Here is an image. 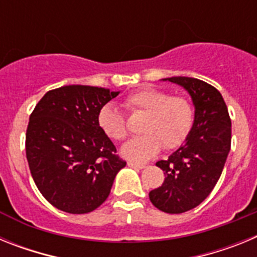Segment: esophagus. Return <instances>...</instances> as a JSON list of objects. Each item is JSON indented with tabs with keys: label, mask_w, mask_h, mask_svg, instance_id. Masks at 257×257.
<instances>
[{
	"label": "esophagus",
	"mask_w": 257,
	"mask_h": 257,
	"mask_svg": "<svg viewBox=\"0 0 257 257\" xmlns=\"http://www.w3.org/2000/svg\"><path fill=\"white\" fill-rule=\"evenodd\" d=\"M127 166L131 167V169H136V170H143L145 169V165H142V163H136V162H127Z\"/></svg>",
	"instance_id": "34e87169"
}]
</instances>
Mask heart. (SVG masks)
Here are the masks:
<instances>
[{
	"mask_svg": "<svg viewBox=\"0 0 257 257\" xmlns=\"http://www.w3.org/2000/svg\"><path fill=\"white\" fill-rule=\"evenodd\" d=\"M124 105L131 112L145 113L142 135L124 143L121 153L131 162H145L162 148L174 149L187 139L194 122V108L184 96H171L160 88L147 87L126 97ZM97 124L104 135L114 142L126 138L124 117L113 104H106L97 114Z\"/></svg>",
	"mask_w": 257,
	"mask_h": 257,
	"instance_id": "obj_1",
	"label": "heart"
}]
</instances>
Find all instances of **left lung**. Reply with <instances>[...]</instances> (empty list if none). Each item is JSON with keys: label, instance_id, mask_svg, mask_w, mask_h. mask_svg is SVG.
<instances>
[{"label": "left lung", "instance_id": "obj_1", "mask_svg": "<svg viewBox=\"0 0 257 257\" xmlns=\"http://www.w3.org/2000/svg\"><path fill=\"white\" fill-rule=\"evenodd\" d=\"M162 81L176 83L190 95L194 122L180 148L169 160L156 163L166 178L149 192V199L163 212L183 213L205 201L216 185L230 151L231 122L225 101L213 86L192 77Z\"/></svg>", "mask_w": 257, "mask_h": 257}]
</instances>
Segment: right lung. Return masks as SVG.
I'll return each instance as SVG.
<instances>
[{"label": "right lung", "instance_id": "right-lung-1", "mask_svg": "<svg viewBox=\"0 0 257 257\" xmlns=\"http://www.w3.org/2000/svg\"><path fill=\"white\" fill-rule=\"evenodd\" d=\"M119 91L69 85L46 92L29 117L26 152L38 190L58 210L87 213L108 198L126 162L97 124Z\"/></svg>", "mask_w": 257, "mask_h": 257}]
</instances>
